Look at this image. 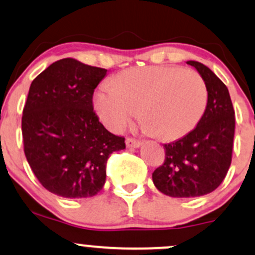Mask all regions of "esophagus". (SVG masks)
<instances>
[{
    "label": "esophagus",
    "mask_w": 255,
    "mask_h": 255,
    "mask_svg": "<svg viewBox=\"0 0 255 255\" xmlns=\"http://www.w3.org/2000/svg\"><path fill=\"white\" fill-rule=\"evenodd\" d=\"M126 146H127L128 148H137L141 146V141L131 139V137H127V139H126Z\"/></svg>",
    "instance_id": "34e87169"
}]
</instances>
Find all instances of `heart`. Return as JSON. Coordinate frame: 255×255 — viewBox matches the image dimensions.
<instances>
[{
  "label": "heart",
  "mask_w": 255,
  "mask_h": 255,
  "mask_svg": "<svg viewBox=\"0 0 255 255\" xmlns=\"http://www.w3.org/2000/svg\"><path fill=\"white\" fill-rule=\"evenodd\" d=\"M207 89L197 72L174 66H147L120 73L98 87L93 108L111 131L136 116L144 129L163 141L181 139L197 127L207 105Z\"/></svg>",
  "instance_id": "1"
}]
</instances>
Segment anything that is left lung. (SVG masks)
I'll return each instance as SVG.
<instances>
[{"label": "left lung", "instance_id": "8db88e82", "mask_svg": "<svg viewBox=\"0 0 255 255\" xmlns=\"http://www.w3.org/2000/svg\"><path fill=\"white\" fill-rule=\"evenodd\" d=\"M204 79L207 105L197 127L186 136L164 144L165 160L152 174L154 186L172 198L209 194L222 183L231 163L235 113L229 91L209 67L187 61Z\"/></svg>", "mask_w": 255, "mask_h": 255}]
</instances>
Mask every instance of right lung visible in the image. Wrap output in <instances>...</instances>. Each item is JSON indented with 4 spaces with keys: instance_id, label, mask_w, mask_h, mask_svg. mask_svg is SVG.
<instances>
[{
    "instance_id": "obj_1",
    "label": "right lung",
    "mask_w": 255,
    "mask_h": 255,
    "mask_svg": "<svg viewBox=\"0 0 255 255\" xmlns=\"http://www.w3.org/2000/svg\"><path fill=\"white\" fill-rule=\"evenodd\" d=\"M107 72L62 58L30 86L21 122L25 156L44 188L58 197L101 192L108 158L126 148L125 137L105 129L93 111V91Z\"/></svg>"
}]
</instances>
